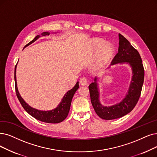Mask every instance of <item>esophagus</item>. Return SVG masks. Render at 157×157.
I'll return each instance as SVG.
<instances>
[{"mask_svg": "<svg viewBox=\"0 0 157 157\" xmlns=\"http://www.w3.org/2000/svg\"><path fill=\"white\" fill-rule=\"evenodd\" d=\"M87 78L86 77H82L80 80V84L82 86L87 85Z\"/></svg>", "mask_w": 157, "mask_h": 157, "instance_id": "obj_1", "label": "esophagus"}]
</instances>
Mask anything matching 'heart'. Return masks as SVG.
Here are the masks:
<instances>
[{
    "label": "heart",
    "mask_w": 157,
    "mask_h": 157,
    "mask_svg": "<svg viewBox=\"0 0 157 157\" xmlns=\"http://www.w3.org/2000/svg\"><path fill=\"white\" fill-rule=\"evenodd\" d=\"M90 46L92 51L97 50L95 68L108 64L114 55V47L109 43H104L101 39H93L90 42Z\"/></svg>",
    "instance_id": "1"
}]
</instances>
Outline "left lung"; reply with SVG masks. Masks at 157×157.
Returning <instances> with one entry per match:
<instances>
[{
    "label": "left lung",
    "mask_w": 157,
    "mask_h": 157,
    "mask_svg": "<svg viewBox=\"0 0 157 157\" xmlns=\"http://www.w3.org/2000/svg\"><path fill=\"white\" fill-rule=\"evenodd\" d=\"M118 52L111 64L127 62L132 68L133 77L126 97L115 105L104 106L99 101L97 78L89 86L91 101L97 115L104 120H113L127 115L133 109L140 98L144 79V69L139 53L125 37L119 33Z\"/></svg>",
    "instance_id": "obj_1"
}]
</instances>
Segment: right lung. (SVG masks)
Wrapping results in <instances>:
<instances>
[{"label": "right lung", "instance_id": "add662e5", "mask_svg": "<svg viewBox=\"0 0 157 157\" xmlns=\"http://www.w3.org/2000/svg\"><path fill=\"white\" fill-rule=\"evenodd\" d=\"M49 33L48 32H43L41 35L42 36H46L49 35ZM40 36L37 35L36 36L34 39L31 40L30 42H29L26 46H29L31 44H32L35 41H36L38 39ZM16 67L17 64L15 67V91H16V95L17 97L21 102V105L24 109L28 112V113L34 117L35 118L37 119L40 121L46 122V123H52V124H56L59 123L65 120V118L67 117V115L70 111V106L71 100L73 98V97L75 92L78 89V82H77L75 86L73 87V88L68 91L64 96L63 98H62V101L59 104V105L57 106L55 109L51 110V111H41L39 109H36L35 108H31L29 106L26 102L24 101L23 98L20 95L19 93H18L17 85V80H16Z\"/></svg>", "mask_w": 157, "mask_h": 157}]
</instances>
